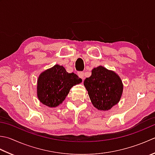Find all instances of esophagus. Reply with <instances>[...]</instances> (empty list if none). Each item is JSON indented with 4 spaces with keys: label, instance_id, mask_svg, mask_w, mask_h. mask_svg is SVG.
Returning <instances> with one entry per match:
<instances>
[{
    "label": "esophagus",
    "instance_id": "esophagus-1",
    "mask_svg": "<svg viewBox=\"0 0 155 155\" xmlns=\"http://www.w3.org/2000/svg\"><path fill=\"white\" fill-rule=\"evenodd\" d=\"M78 76L79 77L82 79H83L84 77V72H78Z\"/></svg>",
    "mask_w": 155,
    "mask_h": 155
}]
</instances>
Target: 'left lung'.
Listing matches in <instances>:
<instances>
[{"instance_id": "obj_1", "label": "left lung", "mask_w": 155, "mask_h": 155, "mask_svg": "<svg viewBox=\"0 0 155 155\" xmlns=\"http://www.w3.org/2000/svg\"><path fill=\"white\" fill-rule=\"evenodd\" d=\"M93 105L98 110L107 111L119 103L123 93L122 79L116 72L103 66L94 68L84 81Z\"/></svg>"}]
</instances>
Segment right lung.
Masks as SVG:
<instances>
[{
    "instance_id": "1",
    "label": "right lung",
    "mask_w": 155,
    "mask_h": 155,
    "mask_svg": "<svg viewBox=\"0 0 155 155\" xmlns=\"http://www.w3.org/2000/svg\"><path fill=\"white\" fill-rule=\"evenodd\" d=\"M81 82L82 79L77 74L68 73L64 66L56 64L39 74L37 83L38 98L48 107H56L65 99L70 89Z\"/></svg>"
}]
</instances>
